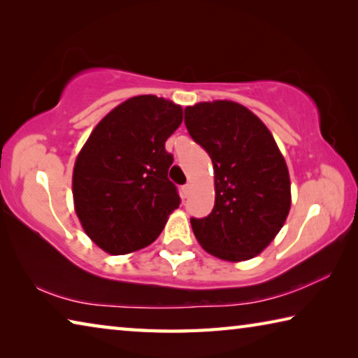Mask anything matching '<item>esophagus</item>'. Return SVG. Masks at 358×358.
Returning <instances> with one entry per match:
<instances>
[{"instance_id":"esophagus-1","label":"esophagus","mask_w":358,"mask_h":358,"mask_svg":"<svg viewBox=\"0 0 358 358\" xmlns=\"http://www.w3.org/2000/svg\"><path fill=\"white\" fill-rule=\"evenodd\" d=\"M189 194H191V185L189 183H186V185L181 186V196L186 199L187 196H189Z\"/></svg>"}]
</instances>
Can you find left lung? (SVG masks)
I'll return each instance as SVG.
<instances>
[{
	"label": "left lung",
	"instance_id": "8db88e82",
	"mask_svg": "<svg viewBox=\"0 0 358 358\" xmlns=\"http://www.w3.org/2000/svg\"><path fill=\"white\" fill-rule=\"evenodd\" d=\"M185 124L215 171V207L208 216L191 217L194 235L222 260L252 259L276 237L290 208L287 166L273 136L230 101L186 107Z\"/></svg>",
	"mask_w": 358,
	"mask_h": 358
}]
</instances>
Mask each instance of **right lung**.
<instances>
[{
	"instance_id": "right-lung-1",
	"label": "right lung",
	"mask_w": 358,
	"mask_h": 358,
	"mask_svg": "<svg viewBox=\"0 0 358 358\" xmlns=\"http://www.w3.org/2000/svg\"><path fill=\"white\" fill-rule=\"evenodd\" d=\"M181 120L173 102L136 96L106 115L83 145L72 177L76 213L104 251L118 256L153 243L180 207L166 141Z\"/></svg>"
}]
</instances>
